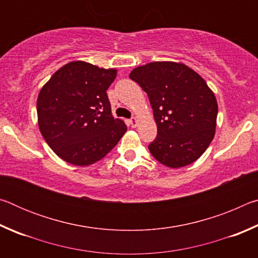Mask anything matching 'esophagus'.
<instances>
[{"label": "esophagus", "mask_w": 258, "mask_h": 258, "mask_svg": "<svg viewBox=\"0 0 258 258\" xmlns=\"http://www.w3.org/2000/svg\"><path fill=\"white\" fill-rule=\"evenodd\" d=\"M130 123H131V125H132V127H137L139 120H138L137 117H133V118L130 120Z\"/></svg>", "instance_id": "obj_1"}]
</instances>
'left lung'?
Segmentation results:
<instances>
[{
    "label": "left lung",
    "mask_w": 258,
    "mask_h": 258,
    "mask_svg": "<svg viewBox=\"0 0 258 258\" xmlns=\"http://www.w3.org/2000/svg\"><path fill=\"white\" fill-rule=\"evenodd\" d=\"M130 78L148 94L157 138L148 148L167 167L180 168L202 156L215 135L217 101L199 74L184 63L156 61L134 68Z\"/></svg>",
    "instance_id": "obj_1"
}]
</instances>
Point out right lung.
Returning a JSON list of instances; mask_svg holds the SVG:
<instances>
[{
    "mask_svg": "<svg viewBox=\"0 0 258 258\" xmlns=\"http://www.w3.org/2000/svg\"><path fill=\"white\" fill-rule=\"evenodd\" d=\"M117 69L72 61L58 69L38 93L37 119L43 138L61 159L89 166L102 159L125 134L113 118L107 90Z\"/></svg>",
    "mask_w": 258,
    "mask_h": 258,
    "instance_id": "right-lung-1",
    "label": "right lung"
}]
</instances>
